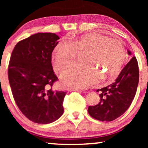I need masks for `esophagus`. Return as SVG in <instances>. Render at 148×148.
Masks as SVG:
<instances>
[{"mask_svg": "<svg viewBox=\"0 0 148 148\" xmlns=\"http://www.w3.org/2000/svg\"><path fill=\"white\" fill-rule=\"evenodd\" d=\"M69 92H72V91H77V92H78V91H79V90L77 88H68L67 89Z\"/></svg>", "mask_w": 148, "mask_h": 148, "instance_id": "34e87169", "label": "esophagus"}]
</instances>
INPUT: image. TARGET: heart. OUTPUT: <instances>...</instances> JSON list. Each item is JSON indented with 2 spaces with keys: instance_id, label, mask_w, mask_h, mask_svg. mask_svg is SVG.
Returning <instances> with one entry per match:
<instances>
[{
  "instance_id": "b5f03b06",
  "label": "heart",
  "mask_w": 148,
  "mask_h": 148,
  "mask_svg": "<svg viewBox=\"0 0 148 148\" xmlns=\"http://www.w3.org/2000/svg\"><path fill=\"white\" fill-rule=\"evenodd\" d=\"M77 52H86L85 63L74 64L62 73L65 86L88 88L99 81L100 76L110 79L118 75L125 60L124 44L120 40L111 39L98 33H90L74 38L71 42H59L54 48L52 62L56 71H63L73 62Z\"/></svg>"
}]
</instances>
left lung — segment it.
Segmentation results:
<instances>
[{
    "label": "left lung",
    "instance_id": "obj_1",
    "mask_svg": "<svg viewBox=\"0 0 148 148\" xmlns=\"http://www.w3.org/2000/svg\"><path fill=\"white\" fill-rule=\"evenodd\" d=\"M131 55V52L128 50ZM139 83V67L136 57L127 63L114 83L98 90L100 101L88 107V113L100 121H112L124 114L136 94Z\"/></svg>",
    "mask_w": 148,
    "mask_h": 148
}]
</instances>
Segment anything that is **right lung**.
Here are the masks:
<instances>
[{
	"mask_svg": "<svg viewBox=\"0 0 148 148\" xmlns=\"http://www.w3.org/2000/svg\"><path fill=\"white\" fill-rule=\"evenodd\" d=\"M58 39L55 34H35L18 42L10 58L8 77L14 100L29 120L39 124L54 122L64 112L66 93L52 90L58 77L52 52Z\"/></svg>",
	"mask_w": 148,
	"mask_h": 148,
	"instance_id": "right-lung-1",
	"label": "right lung"
}]
</instances>
